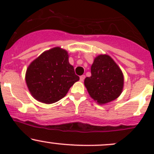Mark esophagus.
I'll return each instance as SVG.
<instances>
[{
	"label": "esophagus",
	"instance_id": "1",
	"mask_svg": "<svg viewBox=\"0 0 154 154\" xmlns=\"http://www.w3.org/2000/svg\"><path fill=\"white\" fill-rule=\"evenodd\" d=\"M85 77H85V75H82V76H80V81L83 82V80H84Z\"/></svg>",
	"mask_w": 154,
	"mask_h": 154
}]
</instances>
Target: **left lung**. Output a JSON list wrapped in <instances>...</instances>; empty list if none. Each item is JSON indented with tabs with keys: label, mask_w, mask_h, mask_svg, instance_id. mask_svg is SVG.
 Instances as JSON below:
<instances>
[{
	"label": "left lung",
	"mask_w": 154,
	"mask_h": 154,
	"mask_svg": "<svg viewBox=\"0 0 154 154\" xmlns=\"http://www.w3.org/2000/svg\"><path fill=\"white\" fill-rule=\"evenodd\" d=\"M91 74L85 79L84 85L91 98L99 104L112 101L122 94L123 73L109 56L101 54L95 57Z\"/></svg>",
	"instance_id": "1"
}]
</instances>
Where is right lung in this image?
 I'll return each instance as SVG.
<instances>
[{
	"instance_id": "right-lung-1",
	"label": "right lung",
	"mask_w": 154,
	"mask_h": 154,
	"mask_svg": "<svg viewBox=\"0 0 154 154\" xmlns=\"http://www.w3.org/2000/svg\"><path fill=\"white\" fill-rule=\"evenodd\" d=\"M25 80L32 97L50 104L64 97L80 77L68 62L67 51L56 47L43 52L29 64Z\"/></svg>"
}]
</instances>
